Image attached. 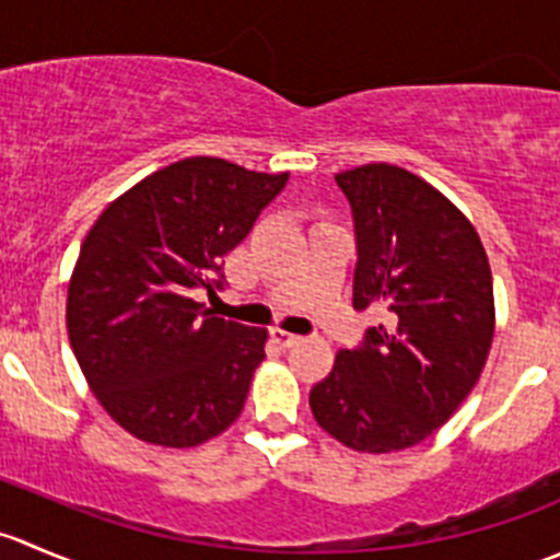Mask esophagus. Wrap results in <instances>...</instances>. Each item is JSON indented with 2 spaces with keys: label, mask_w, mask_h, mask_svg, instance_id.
Here are the masks:
<instances>
[{
  "label": "esophagus",
  "mask_w": 560,
  "mask_h": 560,
  "mask_svg": "<svg viewBox=\"0 0 560 560\" xmlns=\"http://www.w3.org/2000/svg\"><path fill=\"white\" fill-rule=\"evenodd\" d=\"M270 338H273V341L279 343V347H284V349L295 347V343L301 341V336H295V332H287V330H281V327H273V330H270Z\"/></svg>",
  "instance_id": "obj_1"
}]
</instances>
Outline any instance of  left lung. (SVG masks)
Wrapping results in <instances>:
<instances>
[{
  "label": "left lung",
  "mask_w": 560,
  "mask_h": 560,
  "mask_svg": "<svg viewBox=\"0 0 560 560\" xmlns=\"http://www.w3.org/2000/svg\"><path fill=\"white\" fill-rule=\"evenodd\" d=\"M352 208V306L385 325L341 349L308 395L314 420L358 453L420 444L477 385L493 341V276L477 230L442 195L395 165L336 175Z\"/></svg>",
  "instance_id": "left-lung-1"
}]
</instances>
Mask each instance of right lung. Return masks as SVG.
<instances>
[{
  "instance_id": "1",
  "label": "right lung",
  "mask_w": 560,
  "mask_h": 560,
  "mask_svg": "<svg viewBox=\"0 0 560 560\" xmlns=\"http://www.w3.org/2000/svg\"><path fill=\"white\" fill-rule=\"evenodd\" d=\"M287 178L191 156L140 180L89 230L67 332L89 387L132 436L197 447L244 409L268 330L213 316L195 292L222 290L224 254Z\"/></svg>"
}]
</instances>
